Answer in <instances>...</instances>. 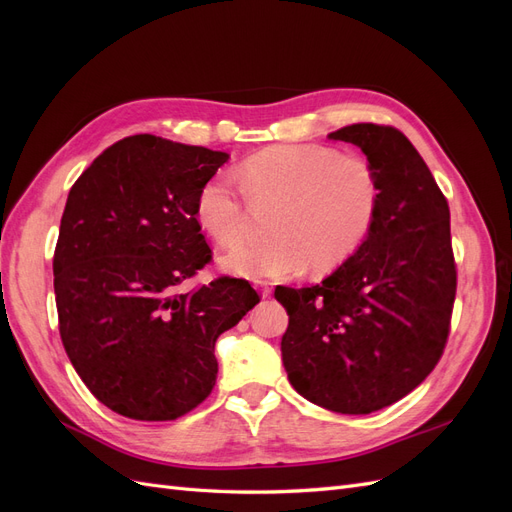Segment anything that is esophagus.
Here are the masks:
<instances>
[{"label":"esophagus","mask_w":512,"mask_h":512,"mask_svg":"<svg viewBox=\"0 0 512 512\" xmlns=\"http://www.w3.org/2000/svg\"><path fill=\"white\" fill-rule=\"evenodd\" d=\"M256 286L260 288V292H262V297H265V299H267V297H271V292H273V288H271V286H269L267 282H258Z\"/></svg>","instance_id":"obj_1"}]
</instances>
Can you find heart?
Wrapping results in <instances>:
<instances>
[{
	"mask_svg": "<svg viewBox=\"0 0 512 512\" xmlns=\"http://www.w3.org/2000/svg\"><path fill=\"white\" fill-rule=\"evenodd\" d=\"M220 173L196 196V218L222 247L237 243L252 205H280L271 241L239 243L222 265L250 280H286L309 265L316 273L342 267L376 226L382 185L374 164L331 145H275Z\"/></svg>",
	"mask_w": 512,
	"mask_h": 512,
	"instance_id": "heart-1",
	"label": "heart"
}]
</instances>
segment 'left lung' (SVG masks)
<instances>
[{
	"label": "left lung",
	"instance_id": "1",
	"mask_svg": "<svg viewBox=\"0 0 512 512\" xmlns=\"http://www.w3.org/2000/svg\"><path fill=\"white\" fill-rule=\"evenodd\" d=\"M382 185L374 230L322 284L277 286L288 312L282 361L294 391L339 414H369L421 384L444 352L457 292L451 211L397 128L352 123Z\"/></svg>",
	"mask_w": 512,
	"mask_h": 512
}]
</instances>
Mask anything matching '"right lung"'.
Listing matches in <instances>:
<instances>
[{
	"mask_svg": "<svg viewBox=\"0 0 512 512\" xmlns=\"http://www.w3.org/2000/svg\"><path fill=\"white\" fill-rule=\"evenodd\" d=\"M228 153L136 134L76 179L53 256L59 335L100 404L175 421L209 397L215 342L260 301L247 280L183 284L211 262L196 220Z\"/></svg>",
	"mask_w": 512,
	"mask_h": 512,
	"instance_id": "add662e5",
	"label": "right lung"
}]
</instances>
